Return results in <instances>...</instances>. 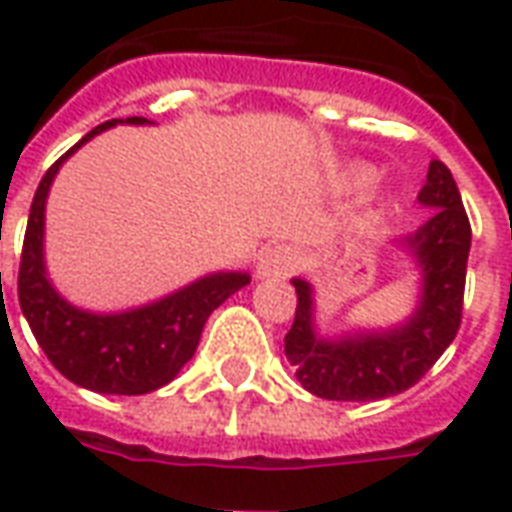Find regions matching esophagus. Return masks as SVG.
I'll return each instance as SVG.
<instances>
[{
	"label": "esophagus",
	"mask_w": 512,
	"mask_h": 512,
	"mask_svg": "<svg viewBox=\"0 0 512 512\" xmlns=\"http://www.w3.org/2000/svg\"><path fill=\"white\" fill-rule=\"evenodd\" d=\"M293 266H296V249L293 246H268L257 257V277L260 280H280V277L291 274Z\"/></svg>",
	"instance_id": "obj_1"
}]
</instances>
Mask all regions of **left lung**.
I'll return each mask as SVG.
<instances>
[{
  "instance_id": "8db88e82",
  "label": "left lung",
  "mask_w": 512,
  "mask_h": 512,
  "mask_svg": "<svg viewBox=\"0 0 512 512\" xmlns=\"http://www.w3.org/2000/svg\"><path fill=\"white\" fill-rule=\"evenodd\" d=\"M418 202L432 216L405 246L421 271V299L405 324L382 332H346L321 338L316 332L313 285L302 277L296 288V316L285 335V357L302 388L332 402H374L416 385L455 341L463 318L471 224L452 171L432 160Z\"/></svg>"
}]
</instances>
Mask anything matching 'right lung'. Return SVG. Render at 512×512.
Here are the masks:
<instances>
[{"instance_id": "obj_1", "label": "right lung", "mask_w": 512, "mask_h": 512, "mask_svg": "<svg viewBox=\"0 0 512 512\" xmlns=\"http://www.w3.org/2000/svg\"><path fill=\"white\" fill-rule=\"evenodd\" d=\"M116 124H146L141 116L105 121L46 171L35 191L19 266V305L52 366L80 388L96 393L141 396L171 382L194 357L202 327L216 307L249 285L246 271H219L124 313H88L69 305L46 280L44 210L49 185L85 141Z\"/></svg>"}]
</instances>
